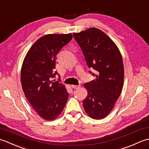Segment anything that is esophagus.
<instances>
[{
  "label": "esophagus",
  "mask_w": 149,
  "mask_h": 149,
  "mask_svg": "<svg viewBox=\"0 0 149 149\" xmlns=\"http://www.w3.org/2000/svg\"><path fill=\"white\" fill-rule=\"evenodd\" d=\"M71 86L72 88H74V89H78V88H79L81 87V85H72Z\"/></svg>",
  "instance_id": "esophagus-1"
}]
</instances>
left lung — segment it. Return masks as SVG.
<instances>
[{"label": "left lung", "instance_id": "1", "mask_svg": "<svg viewBox=\"0 0 149 149\" xmlns=\"http://www.w3.org/2000/svg\"><path fill=\"white\" fill-rule=\"evenodd\" d=\"M83 52L90 74L96 79L84 84L88 96L83 101L91 118L102 119L111 111L122 92L124 77L122 58L111 39L100 29L90 28L74 33Z\"/></svg>", "mask_w": 149, "mask_h": 149}]
</instances>
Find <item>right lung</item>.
Instances as JSON below:
<instances>
[{
    "label": "right lung",
    "mask_w": 149,
    "mask_h": 149,
    "mask_svg": "<svg viewBox=\"0 0 149 149\" xmlns=\"http://www.w3.org/2000/svg\"><path fill=\"white\" fill-rule=\"evenodd\" d=\"M72 39L71 34H47L33 44L25 58L21 70L24 92L34 109L43 119L52 120L61 113L68 98L64 85L52 81L59 75L56 56Z\"/></svg>",
    "instance_id": "right-lung-1"
}]
</instances>
